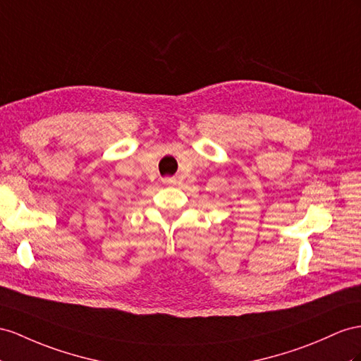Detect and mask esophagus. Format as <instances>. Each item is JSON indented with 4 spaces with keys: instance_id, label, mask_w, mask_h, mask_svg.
<instances>
[{
    "instance_id": "esophagus-1",
    "label": "esophagus",
    "mask_w": 361,
    "mask_h": 361,
    "mask_svg": "<svg viewBox=\"0 0 361 361\" xmlns=\"http://www.w3.org/2000/svg\"><path fill=\"white\" fill-rule=\"evenodd\" d=\"M164 183H166V184H175V178H166Z\"/></svg>"
}]
</instances>
